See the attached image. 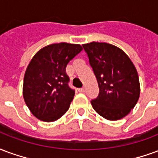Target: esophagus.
<instances>
[{
  "instance_id": "1",
  "label": "esophagus",
  "mask_w": 158,
  "mask_h": 158,
  "mask_svg": "<svg viewBox=\"0 0 158 158\" xmlns=\"http://www.w3.org/2000/svg\"><path fill=\"white\" fill-rule=\"evenodd\" d=\"M85 90H86L85 87H81V88H79V89H78V92H80V93H84Z\"/></svg>"
}]
</instances>
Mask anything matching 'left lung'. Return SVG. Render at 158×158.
Returning <instances> with one entry per match:
<instances>
[{
    "instance_id": "obj_1",
    "label": "left lung",
    "mask_w": 158,
    "mask_h": 158,
    "mask_svg": "<svg viewBox=\"0 0 158 158\" xmlns=\"http://www.w3.org/2000/svg\"><path fill=\"white\" fill-rule=\"evenodd\" d=\"M98 81L99 93L91 101L99 115L109 120L124 118L140 97L136 69L122 49L107 43L82 44Z\"/></svg>"
}]
</instances>
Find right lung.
I'll return each mask as SVG.
<instances>
[{"instance_id": "obj_1", "label": "right lung", "mask_w": 158, "mask_h": 158, "mask_svg": "<svg viewBox=\"0 0 158 158\" xmlns=\"http://www.w3.org/2000/svg\"><path fill=\"white\" fill-rule=\"evenodd\" d=\"M81 50L80 44H53L40 49L31 60L24 75L23 94L37 118L55 121L69 109L75 90L68 85L65 67Z\"/></svg>"}]
</instances>
